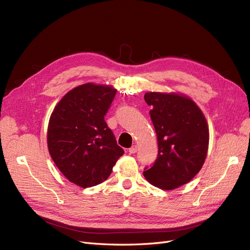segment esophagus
<instances>
[{"label":"esophagus","instance_id":"1","mask_svg":"<svg viewBox=\"0 0 250 250\" xmlns=\"http://www.w3.org/2000/svg\"><path fill=\"white\" fill-rule=\"evenodd\" d=\"M137 150H138V147L135 146V145H133L131 148H129V150H128V151H129L130 154H134L135 152H137Z\"/></svg>","mask_w":250,"mask_h":250}]
</instances>
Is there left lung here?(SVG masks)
Wrapping results in <instances>:
<instances>
[{
  "mask_svg": "<svg viewBox=\"0 0 250 250\" xmlns=\"http://www.w3.org/2000/svg\"><path fill=\"white\" fill-rule=\"evenodd\" d=\"M157 137L158 155L144 176L162 188L174 190L191 181L206 161L208 127L191 98L176 93L150 92L144 96Z\"/></svg>",
  "mask_w": 250,
  "mask_h": 250,
  "instance_id": "1",
  "label": "left lung"
}]
</instances>
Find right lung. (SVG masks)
<instances>
[{"mask_svg":"<svg viewBox=\"0 0 250 250\" xmlns=\"http://www.w3.org/2000/svg\"><path fill=\"white\" fill-rule=\"evenodd\" d=\"M116 93L110 85L85 83L67 92L51 113L49 153L60 172L80 188L106 180L124 154L104 121Z\"/></svg>","mask_w":250,"mask_h":250,"instance_id":"obj_1","label":"right lung"}]
</instances>
